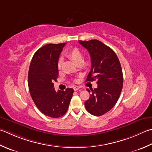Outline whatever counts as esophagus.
Wrapping results in <instances>:
<instances>
[{"label":"esophagus","instance_id":"esophagus-1","mask_svg":"<svg viewBox=\"0 0 152 152\" xmlns=\"http://www.w3.org/2000/svg\"><path fill=\"white\" fill-rule=\"evenodd\" d=\"M79 89H80V87H79V86H75V87H74V91L78 90Z\"/></svg>","mask_w":152,"mask_h":152}]
</instances>
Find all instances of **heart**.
Wrapping results in <instances>:
<instances>
[{
	"label": "heart",
	"instance_id": "heart-1",
	"mask_svg": "<svg viewBox=\"0 0 152 152\" xmlns=\"http://www.w3.org/2000/svg\"><path fill=\"white\" fill-rule=\"evenodd\" d=\"M66 55L68 58H70L71 60H72L75 63L80 61H83V56L80 50L77 48H72L68 49L66 52ZM62 61H59L58 62V67L60 68L61 66Z\"/></svg>",
	"mask_w": 152,
	"mask_h": 152
}]
</instances>
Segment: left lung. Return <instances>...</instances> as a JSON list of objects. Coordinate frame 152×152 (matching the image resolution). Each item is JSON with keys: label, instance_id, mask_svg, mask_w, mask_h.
<instances>
[{"label": "left lung", "instance_id": "left-lung-1", "mask_svg": "<svg viewBox=\"0 0 152 152\" xmlns=\"http://www.w3.org/2000/svg\"><path fill=\"white\" fill-rule=\"evenodd\" d=\"M91 56V71L86 81L97 80V88L91 91L85 107L90 114L102 116L117 102L123 85V75L119 60L113 50L99 40L79 41Z\"/></svg>", "mask_w": 152, "mask_h": 152}]
</instances>
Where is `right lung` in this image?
<instances>
[{"label": "right lung", "instance_id": "add662e5", "mask_svg": "<svg viewBox=\"0 0 152 152\" xmlns=\"http://www.w3.org/2000/svg\"><path fill=\"white\" fill-rule=\"evenodd\" d=\"M66 43L47 44L38 49L33 56L28 72L29 90L39 111L51 118L66 113L74 90L56 91L53 82L58 76V61Z\"/></svg>", "mask_w": 152, "mask_h": 152}]
</instances>
